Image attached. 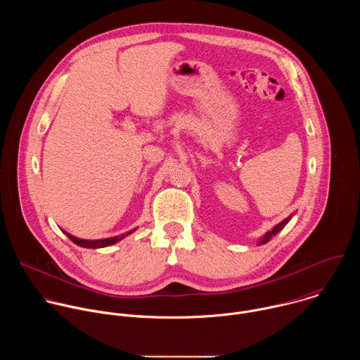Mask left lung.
<instances>
[{"label":"left lung","instance_id":"obj_1","mask_svg":"<svg viewBox=\"0 0 360 360\" xmlns=\"http://www.w3.org/2000/svg\"><path fill=\"white\" fill-rule=\"evenodd\" d=\"M293 215H295V212H293V214H290V215H289L288 218H285L283 221H281L279 224H276V225H275L272 229H269L266 233H264V236H261V238H259V240H258V243H256V245L259 246V245H265L266 242H269V239H272L278 232H281V231L288 225V222L293 218Z\"/></svg>","mask_w":360,"mask_h":360}]
</instances>
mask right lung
Here are the masks:
<instances>
[{
  "mask_svg": "<svg viewBox=\"0 0 360 360\" xmlns=\"http://www.w3.org/2000/svg\"><path fill=\"white\" fill-rule=\"evenodd\" d=\"M136 231V228L135 229H132V231H129V232H127V233H122V235H120V236H112V238H107V239H96V240H88V239H79V238H77V236H74V235H71V233H68V232H65V231H63L75 245H78V246H81V248H88V249H99V248H107V246H111V245H114V243H117V242H120V240H122L124 238H127L128 235H131V233H134Z\"/></svg>",
  "mask_w": 360,
  "mask_h": 360,
  "instance_id": "1",
  "label": "right lung"
}]
</instances>
